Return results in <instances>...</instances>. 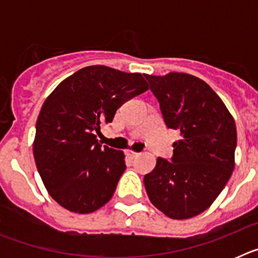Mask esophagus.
Returning <instances> with one entry per match:
<instances>
[{
	"instance_id": "34e87169",
	"label": "esophagus",
	"mask_w": 258,
	"mask_h": 258,
	"mask_svg": "<svg viewBox=\"0 0 258 258\" xmlns=\"http://www.w3.org/2000/svg\"><path fill=\"white\" fill-rule=\"evenodd\" d=\"M125 154H126L127 157H131V159H134V157H137L138 155H140L138 152L133 151V150H126V151H125Z\"/></svg>"
}]
</instances>
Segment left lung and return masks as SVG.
Returning a JSON list of instances; mask_svg holds the SVG:
<instances>
[{"label": "left lung", "mask_w": 258, "mask_h": 258, "mask_svg": "<svg viewBox=\"0 0 258 258\" xmlns=\"http://www.w3.org/2000/svg\"><path fill=\"white\" fill-rule=\"evenodd\" d=\"M160 103L164 121L181 134L172 161L157 157L145 175L149 199L173 220H187L208 209L235 166L236 126L220 97L192 75H145Z\"/></svg>", "instance_id": "8db88e82"}]
</instances>
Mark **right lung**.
Here are the masks:
<instances>
[{
	"label": "right lung",
	"mask_w": 258,
	"mask_h": 258,
	"mask_svg": "<svg viewBox=\"0 0 258 258\" xmlns=\"http://www.w3.org/2000/svg\"><path fill=\"white\" fill-rule=\"evenodd\" d=\"M149 90L141 74L89 66L63 80L42 104L33 156L50 197L80 214L109 202L124 173L122 151L102 147L95 133L122 103Z\"/></svg>",
	"instance_id": "right-lung-1"
}]
</instances>
